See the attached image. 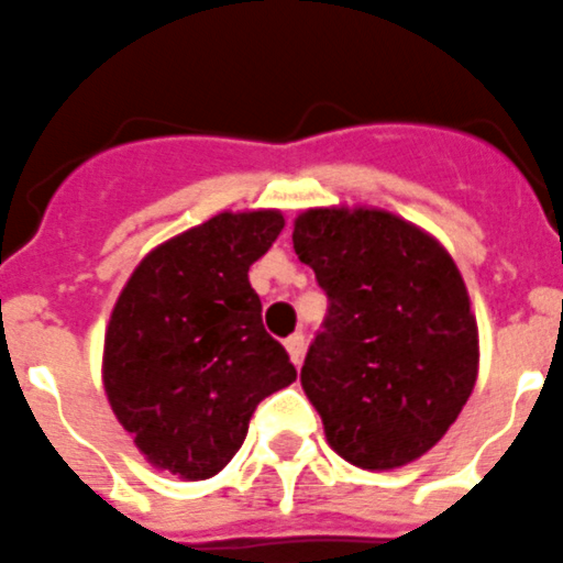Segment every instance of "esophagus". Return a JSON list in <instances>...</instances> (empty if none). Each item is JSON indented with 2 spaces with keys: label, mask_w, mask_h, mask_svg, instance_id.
I'll return each mask as SVG.
<instances>
[{
  "label": "esophagus",
  "mask_w": 563,
  "mask_h": 563,
  "mask_svg": "<svg viewBox=\"0 0 563 563\" xmlns=\"http://www.w3.org/2000/svg\"><path fill=\"white\" fill-rule=\"evenodd\" d=\"M287 353H290L292 364H301V358H305V335L301 333H292L290 339L285 341Z\"/></svg>",
  "instance_id": "34e87169"
}]
</instances>
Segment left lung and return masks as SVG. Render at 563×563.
<instances>
[{
  "mask_svg": "<svg viewBox=\"0 0 563 563\" xmlns=\"http://www.w3.org/2000/svg\"><path fill=\"white\" fill-rule=\"evenodd\" d=\"M292 247L330 301L301 367L328 444L362 470L421 459L478 376V324L455 262L376 208L305 210Z\"/></svg>",
  "mask_w": 563,
  "mask_h": 563,
  "instance_id": "obj_1",
  "label": "left lung"
}]
</instances>
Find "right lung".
Here are the masks:
<instances>
[{"label": "right lung", "instance_id": "obj_1", "mask_svg": "<svg viewBox=\"0 0 563 563\" xmlns=\"http://www.w3.org/2000/svg\"><path fill=\"white\" fill-rule=\"evenodd\" d=\"M282 228L278 210H224L153 247L119 292L102 382L153 467L205 482L239 453L258 401L296 382L247 278Z\"/></svg>", "mask_w": 563, "mask_h": 563}]
</instances>
